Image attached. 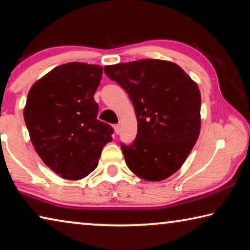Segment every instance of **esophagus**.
Masks as SVG:
<instances>
[{
    "mask_svg": "<svg viewBox=\"0 0 250 250\" xmlns=\"http://www.w3.org/2000/svg\"><path fill=\"white\" fill-rule=\"evenodd\" d=\"M113 129H115V132L118 134L120 132V125H113Z\"/></svg>",
    "mask_w": 250,
    "mask_h": 250,
    "instance_id": "1",
    "label": "esophagus"
}]
</instances>
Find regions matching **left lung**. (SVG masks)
Returning a JSON list of instances; mask_svg holds the SVG:
<instances>
[{
	"label": "left lung",
	"mask_w": 250,
	"mask_h": 250,
	"mask_svg": "<svg viewBox=\"0 0 250 250\" xmlns=\"http://www.w3.org/2000/svg\"><path fill=\"white\" fill-rule=\"evenodd\" d=\"M132 101L138 133L121 145L128 167L146 181H162L183 166L201 130V92L179 65L161 59L104 66Z\"/></svg>",
	"instance_id": "1"
}]
</instances>
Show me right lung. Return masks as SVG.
<instances>
[{"instance_id":"right-lung-1","label":"right lung","mask_w":250,"mask_h":250,"mask_svg":"<svg viewBox=\"0 0 250 250\" xmlns=\"http://www.w3.org/2000/svg\"><path fill=\"white\" fill-rule=\"evenodd\" d=\"M103 67L68 62L55 67L33 84L24 120L34 149L62 179L80 180L98 166L113 129L97 119L94 99Z\"/></svg>"}]
</instances>
